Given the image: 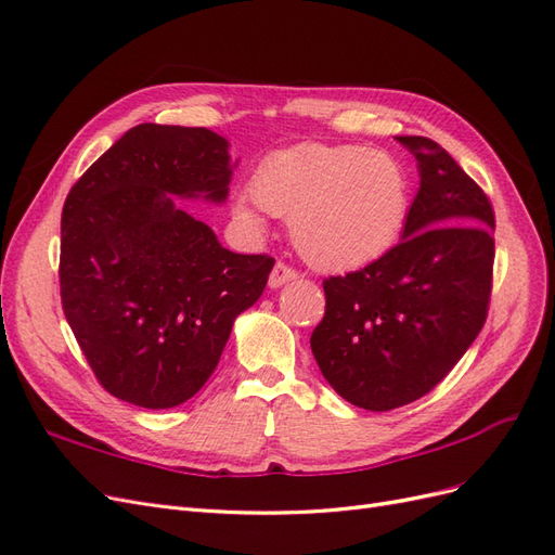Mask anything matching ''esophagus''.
<instances>
[{
  "label": "esophagus",
  "mask_w": 555,
  "mask_h": 555,
  "mask_svg": "<svg viewBox=\"0 0 555 555\" xmlns=\"http://www.w3.org/2000/svg\"><path fill=\"white\" fill-rule=\"evenodd\" d=\"M298 278V273L294 271V268H289L287 263H282V261H278L275 266H273V271H271V278H268V287L271 289H280L282 284H287V282H294Z\"/></svg>",
  "instance_id": "esophagus-1"
}]
</instances>
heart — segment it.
I'll return each mask as SVG.
<instances>
[{"label": "heart", "mask_w": 555, "mask_h": 555, "mask_svg": "<svg viewBox=\"0 0 555 555\" xmlns=\"http://www.w3.org/2000/svg\"><path fill=\"white\" fill-rule=\"evenodd\" d=\"M251 198L289 220L296 249L319 271H359L402 236L412 210V180L386 150L304 143L266 157L251 176ZM238 220L263 231L259 210L238 196Z\"/></svg>", "instance_id": "heart-1"}]
</instances>
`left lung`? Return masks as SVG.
<instances>
[{
  "instance_id": "left-lung-1",
  "label": "left lung",
  "mask_w": 555,
  "mask_h": 555,
  "mask_svg": "<svg viewBox=\"0 0 555 555\" xmlns=\"http://www.w3.org/2000/svg\"><path fill=\"white\" fill-rule=\"evenodd\" d=\"M398 143L418 169L402 238L361 271L324 280L326 312L310 338L335 393L371 412L426 396L461 361L486 322L495 257L479 184L435 141Z\"/></svg>"
}]
</instances>
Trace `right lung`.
<instances>
[{
  "mask_svg": "<svg viewBox=\"0 0 555 555\" xmlns=\"http://www.w3.org/2000/svg\"><path fill=\"white\" fill-rule=\"evenodd\" d=\"M238 162L204 127L129 129L74 184L62 210V308L104 389L147 410L208 382L233 322L273 259L236 255L176 198L222 206Z\"/></svg>",
  "mask_w": 555,
  "mask_h": 555,
  "instance_id": "obj_1",
  "label": "right lung"
}]
</instances>
